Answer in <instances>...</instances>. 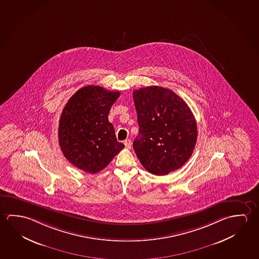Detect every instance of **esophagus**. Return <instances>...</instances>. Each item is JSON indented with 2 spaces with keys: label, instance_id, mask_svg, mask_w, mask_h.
I'll return each instance as SVG.
<instances>
[{
  "label": "esophagus",
  "instance_id": "1",
  "mask_svg": "<svg viewBox=\"0 0 259 259\" xmlns=\"http://www.w3.org/2000/svg\"><path fill=\"white\" fill-rule=\"evenodd\" d=\"M123 144H124V146H125V148L131 149V147H132L131 140H129V139H127V140L124 141V142H123Z\"/></svg>",
  "mask_w": 259,
  "mask_h": 259
}]
</instances>
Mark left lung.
<instances>
[{"mask_svg":"<svg viewBox=\"0 0 259 259\" xmlns=\"http://www.w3.org/2000/svg\"><path fill=\"white\" fill-rule=\"evenodd\" d=\"M133 98L139 125L133 146L142 165L154 175L181 168L198 136L190 107L170 89L157 85L135 90Z\"/></svg>","mask_w":259,"mask_h":259,"instance_id":"obj_1","label":"left lung"}]
</instances>
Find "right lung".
<instances>
[{
    "label": "right lung",
    "mask_w": 259,
    "mask_h": 259,
    "mask_svg": "<svg viewBox=\"0 0 259 259\" xmlns=\"http://www.w3.org/2000/svg\"><path fill=\"white\" fill-rule=\"evenodd\" d=\"M119 96L118 91L87 85L64 107L59 124L60 149L69 162L85 172L103 170L124 147L108 121L111 106Z\"/></svg>",
    "instance_id": "1"
}]
</instances>
